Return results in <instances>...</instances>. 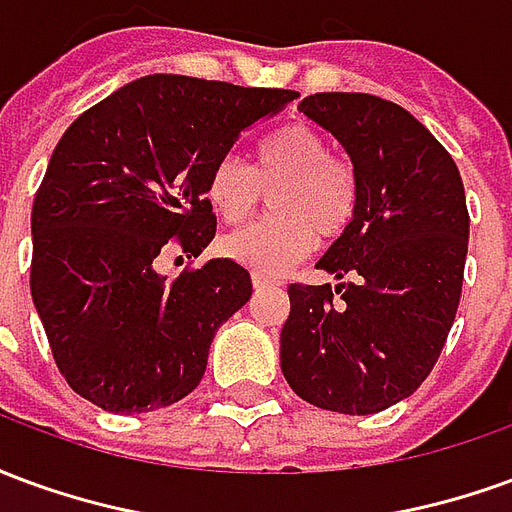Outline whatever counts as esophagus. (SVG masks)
<instances>
[{
    "instance_id": "1",
    "label": "esophagus",
    "mask_w": 512,
    "mask_h": 512,
    "mask_svg": "<svg viewBox=\"0 0 512 512\" xmlns=\"http://www.w3.org/2000/svg\"><path fill=\"white\" fill-rule=\"evenodd\" d=\"M252 285L257 290L260 288H271V285H279L277 277H268V274H252Z\"/></svg>"
}]
</instances>
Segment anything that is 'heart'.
<instances>
[{
	"mask_svg": "<svg viewBox=\"0 0 512 512\" xmlns=\"http://www.w3.org/2000/svg\"><path fill=\"white\" fill-rule=\"evenodd\" d=\"M277 213L224 238V252L257 274L277 277L310 255L321 238H337L356 216L359 180L348 158L329 153L321 131L290 123L257 145V167L224 153L208 175V200L224 222H241L274 189Z\"/></svg>",
	"mask_w": 512,
	"mask_h": 512,
	"instance_id": "obj_1",
	"label": "heart"
}]
</instances>
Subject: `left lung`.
<instances>
[{"instance_id":"8db88e82","label":"left lung","mask_w":512,"mask_h":512,"mask_svg":"<svg viewBox=\"0 0 512 512\" xmlns=\"http://www.w3.org/2000/svg\"><path fill=\"white\" fill-rule=\"evenodd\" d=\"M299 109L348 150L359 205L318 260L343 282L288 285L282 373L312 406L376 414L428 378L455 321L469 246L461 172L392 101L315 93Z\"/></svg>"}]
</instances>
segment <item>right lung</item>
<instances>
[{
	"mask_svg": "<svg viewBox=\"0 0 512 512\" xmlns=\"http://www.w3.org/2000/svg\"><path fill=\"white\" fill-rule=\"evenodd\" d=\"M299 93L142 76L90 106L54 147L32 205L29 290L76 395L115 414L178 403L205 376L216 329L252 296L230 257L161 277L216 235L213 164Z\"/></svg>",
	"mask_w": 512,
	"mask_h": 512,
	"instance_id": "obj_1",
	"label": "right lung"
}]
</instances>
